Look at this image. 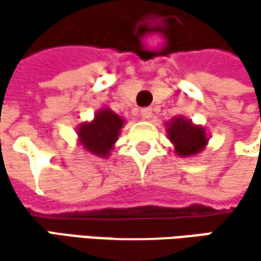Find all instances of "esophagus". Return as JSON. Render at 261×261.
<instances>
[{"instance_id":"1","label":"esophagus","mask_w":261,"mask_h":261,"mask_svg":"<svg viewBox=\"0 0 261 261\" xmlns=\"http://www.w3.org/2000/svg\"><path fill=\"white\" fill-rule=\"evenodd\" d=\"M140 115H142L143 119H149V118H152V109L151 107H145V109L140 110Z\"/></svg>"}]
</instances>
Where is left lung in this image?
<instances>
[{
    "label": "left lung",
    "instance_id": "8db88e82",
    "mask_svg": "<svg viewBox=\"0 0 261 261\" xmlns=\"http://www.w3.org/2000/svg\"><path fill=\"white\" fill-rule=\"evenodd\" d=\"M168 137L175 146V152L180 157H190L201 152L208 139L205 130L199 125H193L192 121L178 116L172 118V121L166 122Z\"/></svg>",
    "mask_w": 261,
    "mask_h": 261
}]
</instances>
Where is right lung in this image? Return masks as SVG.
Returning <instances> with one entry per match:
<instances>
[{
	"instance_id": "right-lung-1",
	"label": "right lung",
	"mask_w": 261,
	"mask_h": 261,
	"mask_svg": "<svg viewBox=\"0 0 261 261\" xmlns=\"http://www.w3.org/2000/svg\"><path fill=\"white\" fill-rule=\"evenodd\" d=\"M124 127V119L113 110L104 107L96 112L92 122H84L79 127V140L92 155L107 157Z\"/></svg>"
}]
</instances>
